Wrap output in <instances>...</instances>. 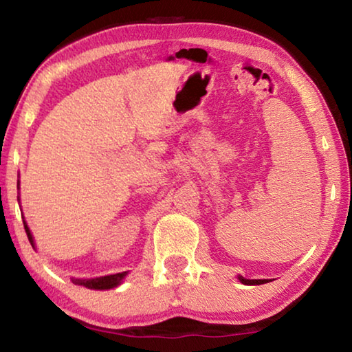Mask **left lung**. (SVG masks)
<instances>
[{"label": "left lung", "mask_w": 352, "mask_h": 352, "mask_svg": "<svg viewBox=\"0 0 352 352\" xmlns=\"http://www.w3.org/2000/svg\"><path fill=\"white\" fill-rule=\"evenodd\" d=\"M239 279H241L243 284H247V285H258V284L267 283L265 279H245V278H242V276H239Z\"/></svg>", "instance_id": "8db88e82"}]
</instances>
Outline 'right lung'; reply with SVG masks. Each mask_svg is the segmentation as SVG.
I'll return each mask as SVG.
<instances>
[{"label":"right lung","instance_id":"add662e5","mask_svg":"<svg viewBox=\"0 0 352 352\" xmlns=\"http://www.w3.org/2000/svg\"><path fill=\"white\" fill-rule=\"evenodd\" d=\"M25 223V230H26V234H28V239L31 242V245L34 247V239H32V234L31 231H29L26 222ZM127 275V272H122V273H116V275H109V276H102V278H91V279H73V283L77 285H85L88 289H98V290H104V289H111V287H116V285L122 281L124 276Z\"/></svg>","mask_w":352,"mask_h":352}]
</instances>
